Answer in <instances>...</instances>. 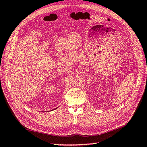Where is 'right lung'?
Here are the masks:
<instances>
[{"mask_svg":"<svg viewBox=\"0 0 147 147\" xmlns=\"http://www.w3.org/2000/svg\"><path fill=\"white\" fill-rule=\"evenodd\" d=\"M57 108H58V107H57ZM57 108H56V109H57ZM52 111H53V110H52Z\"/></svg>","mask_w":147,"mask_h":147,"instance_id":"right-lung-1","label":"right lung"}]
</instances>
